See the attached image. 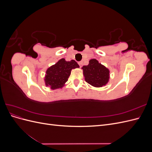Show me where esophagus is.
<instances>
[{
	"mask_svg": "<svg viewBox=\"0 0 152 152\" xmlns=\"http://www.w3.org/2000/svg\"><path fill=\"white\" fill-rule=\"evenodd\" d=\"M79 65L80 67H82V61H80V62H79Z\"/></svg>",
	"mask_w": 152,
	"mask_h": 152,
	"instance_id": "34e87169",
	"label": "esophagus"
}]
</instances>
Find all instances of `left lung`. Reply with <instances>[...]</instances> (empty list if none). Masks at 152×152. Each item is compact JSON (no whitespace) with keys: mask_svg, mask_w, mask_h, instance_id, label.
Masks as SVG:
<instances>
[{"mask_svg":"<svg viewBox=\"0 0 152 152\" xmlns=\"http://www.w3.org/2000/svg\"><path fill=\"white\" fill-rule=\"evenodd\" d=\"M84 79L86 82L95 87H102L108 84L110 70L96 59H91L88 65L83 66Z\"/></svg>","mask_w":152,"mask_h":152,"instance_id":"1","label":"left lung"}]
</instances>
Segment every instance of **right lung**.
<instances>
[{"label": "right lung", "mask_w": 152, "mask_h": 152, "mask_svg": "<svg viewBox=\"0 0 152 152\" xmlns=\"http://www.w3.org/2000/svg\"><path fill=\"white\" fill-rule=\"evenodd\" d=\"M76 68H79V65L75 60L66 61L64 58L59 59L46 70L44 77L45 86L53 90L62 88L70 75L72 69Z\"/></svg>", "instance_id": "obj_1"}]
</instances>
